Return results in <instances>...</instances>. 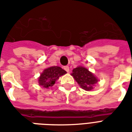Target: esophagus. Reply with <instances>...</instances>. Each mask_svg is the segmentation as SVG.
Returning <instances> with one entry per match:
<instances>
[{"instance_id":"obj_1","label":"esophagus","mask_w":132,"mask_h":132,"mask_svg":"<svg viewBox=\"0 0 132 132\" xmlns=\"http://www.w3.org/2000/svg\"><path fill=\"white\" fill-rule=\"evenodd\" d=\"M64 69H65L67 72H69V67H68V66H65V67H64Z\"/></svg>"}]
</instances>
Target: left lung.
I'll list each match as a JSON object with an SVG mask.
<instances>
[{
    "label": "left lung",
    "instance_id": "obj_1",
    "mask_svg": "<svg viewBox=\"0 0 132 132\" xmlns=\"http://www.w3.org/2000/svg\"><path fill=\"white\" fill-rule=\"evenodd\" d=\"M71 76L74 78L80 87L86 91L93 89L94 85L98 82L96 77H95V76L88 69L82 66H79L73 69Z\"/></svg>",
    "mask_w": 132,
    "mask_h": 132
}]
</instances>
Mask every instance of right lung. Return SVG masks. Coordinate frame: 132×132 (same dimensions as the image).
I'll return each mask as SVG.
<instances>
[{
    "label": "right lung",
    "instance_id": "add662e5",
    "mask_svg": "<svg viewBox=\"0 0 132 132\" xmlns=\"http://www.w3.org/2000/svg\"><path fill=\"white\" fill-rule=\"evenodd\" d=\"M66 73V71L58 66L48 67L43 71L38 78V83L44 88H49L55 84L60 76Z\"/></svg>",
    "mask_w": 132,
    "mask_h": 132
}]
</instances>
